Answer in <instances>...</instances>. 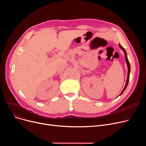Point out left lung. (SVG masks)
Instances as JSON below:
<instances>
[{
  "label": "left lung",
  "mask_w": 146,
  "mask_h": 146,
  "mask_svg": "<svg viewBox=\"0 0 146 146\" xmlns=\"http://www.w3.org/2000/svg\"><path fill=\"white\" fill-rule=\"evenodd\" d=\"M119 47H120V48L124 51V54H125V61H126V63H127V67H128V74H127V81H126V84H125V87H124V89L122 90V92L119 94V95H121L122 93L124 92V90H125V89H126V88H127V85H128V82H129V73H130V64H129V61H128V58H127V52H126V51L125 50V49L122 47V46L120 45V44H119Z\"/></svg>",
  "instance_id": "8db88e82"
}]
</instances>
